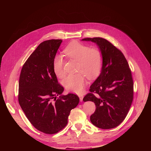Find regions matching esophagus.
Instances as JSON below:
<instances>
[{
    "mask_svg": "<svg viewBox=\"0 0 151 151\" xmlns=\"http://www.w3.org/2000/svg\"><path fill=\"white\" fill-rule=\"evenodd\" d=\"M79 99H80V101H82L83 100V96L82 95H79Z\"/></svg>",
    "mask_w": 151,
    "mask_h": 151,
    "instance_id": "obj_1",
    "label": "esophagus"
}]
</instances>
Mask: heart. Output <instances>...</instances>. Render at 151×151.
<instances>
[{"label":"heart","instance_id":"obj_1","mask_svg":"<svg viewBox=\"0 0 151 151\" xmlns=\"http://www.w3.org/2000/svg\"><path fill=\"white\" fill-rule=\"evenodd\" d=\"M64 53L68 58L78 61V71L82 73L68 76L64 79L63 83L68 90L81 93L87 82L86 77L83 74L93 78L100 73L103 62V53L97 47L91 48L78 42L70 43L64 48ZM63 67V58L60 55H55L52 60V68L55 75L60 78L65 75Z\"/></svg>","mask_w":151,"mask_h":151}]
</instances>
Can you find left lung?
Wrapping results in <instances>:
<instances>
[{
    "label": "left lung",
    "mask_w": 151,
    "mask_h": 151,
    "mask_svg": "<svg viewBox=\"0 0 151 151\" xmlns=\"http://www.w3.org/2000/svg\"><path fill=\"white\" fill-rule=\"evenodd\" d=\"M82 40L95 42L103 56L100 75L90 86V93L83 99V101H92L96 104L90 121L101 129L115 128L125 118L133 100L131 69L122 52L109 41L101 37Z\"/></svg>",
    "instance_id": "8db88e82"
}]
</instances>
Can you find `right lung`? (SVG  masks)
Returning <instances> with one entry per match:
<instances>
[{"label":"right lung","mask_w":151,"mask_h":151,"mask_svg":"<svg viewBox=\"0 0 151 151\" xmlns=\"http://www.w3.org/2000/svg\"><path fill=\"white\" fill-rule=\"evenodd\" d=\"M61 42L51 39L40 43L24 63L19 79L21 109L35 128L48 134L66 126L71 110L79 101L76 94L61 95L64 88L53 70L52 60Z\"/></svg>","instance_id":"1"}]
</instances>
